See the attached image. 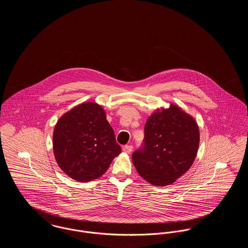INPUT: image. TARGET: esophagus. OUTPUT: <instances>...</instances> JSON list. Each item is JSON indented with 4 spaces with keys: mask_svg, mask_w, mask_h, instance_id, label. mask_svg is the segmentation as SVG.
I'll list each match as a JSON object with an SVG mask.
<instances>
[{
    "mask_svg": "<svg viewBox=\"0 0 248 248\" xmlns=\"http://www.w3.org/2000/svg\"><path fill=\"white\" fill-rule=\"evenodd\" d=\"M133 150V146L132 145H124L123 147V152L125 153V154H130Z\"/></svg>",
    "mask_w": 248,
    "mask_h": 248,
    "instance_id": "1",
    "label": "esophagus"
}]
</instances>
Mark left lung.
<instances>
[{"instance_id": "obj_1", "label": "left lung", "mask_w": 248, "mask_h": 248, "mask_svg": "<svg viewBox=\"0 0 248 248\" xmlns=\"http://www.w3.org/2000/svg\"><path fill=\"white\" fill-rule=\"evenodd\" d=\"M144 145L132 155L138 173L149 183H174L193 164L200 141L196 121L175 104L156 109L144 127Z\"/></svg>"}]
</instances>
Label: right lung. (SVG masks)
<instances>
[{"mask_svg":"<svg viewBox=\"0 0 248 248\" xmlns=\"http://www.w3.org/2000/svg\"><path fill=\"white\" fill-rule=\"evenodd\" d=\"M53 150L61 170L80 182L101 177L122 152L104 108L94 102L74 107L59 118Z\"/></svg>","mask_w":248,"mask_h":248,"instance_id":"1","label":"right lung"}]
</instances>
